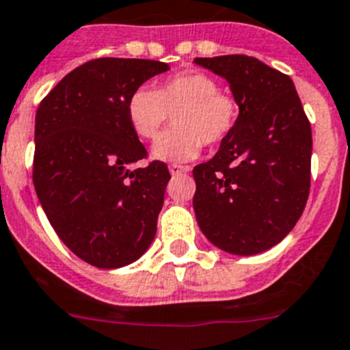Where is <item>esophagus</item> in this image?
Masks as SVG:
<instances>
[{
	"label": "esophagus",
	"instance_id": "1",
	"mask_svg": "<svg viewBox=\"0 0 350 350\" xmlns=\"http://www.w3.org/2000/svg\"><path fill=\"white\" fill-rule=\"evenodd\" d=\"M190 171V167L188 165H179V163H172V165H169V172H171L172 176H179V174H185V172Z\"/></svg>",
	"mask_w": 350,
	"mask_h": 350
}]
</instances>
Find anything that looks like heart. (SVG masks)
<instances>
[{"label": "heart", "instance_id": "1", "mask_svg": "<svg viewBox=\"0 0 350 350\" xmlns=\"http://www.w3.org/2000/svg\"><path fill=\"white\" fill-rule=\"evenodd\" d=\"M239 103L219 90L216 78L202 71H187L165 78L152 90L139 87L127 99V120L144 141H155L174 115V131L157 141L153 159L162 162H190L204 143L218 144L234 132Z\"/></svg>", "mask_w": 350, "mask_h": 350}]
</instances>
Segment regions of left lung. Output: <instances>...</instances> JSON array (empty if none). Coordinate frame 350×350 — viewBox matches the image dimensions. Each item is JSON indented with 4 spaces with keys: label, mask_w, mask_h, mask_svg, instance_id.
I'll use <instances>...</instances> for the list:
<instances>
[{
    "label": "left lung",
    "mask_w": 350,
    "mask_h": 350,
    "mask_svg": "<svg viewBox=\"0 0 350 350\" xmlns=\"http://www.w3.org/2000/svg\"><path fill=\"white\" fill-rule=\"evenodd\" d=\"M239 103L234 132L193 167V209L216 247L251 256L279 244L305 209L312 131L288 75L250 55L197 57Z\"/></svg>",
    "instance_id": "obj_1"
}]
</instances>
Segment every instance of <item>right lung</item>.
Returning a JSON list of instances; mask_svg holds the SVG:
<instances>
[{"mask_svg":"<svg viewBox=\"0 0 350 350\" xmlns=\"http://www.w3.org/2000/svg\"><path fill=\"white\" fill-rule=\"evenodd\" d=\"M169 66L103 57L73 69L40 103L34 124L33 183L50 225L78 258L120 269L143 256L171 174L146 159L127 120V99Z\"/></svg>","mask_w":350,"mask_h":350,"instance_id":"obj_1","label":"right lung"}]
</instances>
